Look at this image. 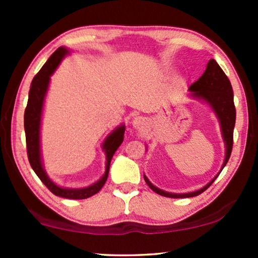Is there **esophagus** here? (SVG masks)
I'll use <instances>...</instances> for the list:
<instances>
[{
	"mask_svg": "<svg viewBox=\"0 0 258 258\" xmlns=\"http://www.w3.org/2000/svg\"><path fill=\"white\" fill-rule=\"evenodd\" d=\"M144 125H146V119H144L142 116H137V117L134 119V126H135L136 129H142Z\"/></svg>",
	"mask_w": 258,
	"mask_h": 258,
	"instance_id": "esophagus-1",
	"label": "esophagus"
}]
</instances>
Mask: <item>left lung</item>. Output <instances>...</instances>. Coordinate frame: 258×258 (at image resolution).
<instances>
[{"label": "left lung", "mask_w": 258, "mask_h": 258, "mask_svg": "<svg viewBox=\"0 0 258 258\" xmlns=\"http://www.w3.org/2000/svg\"><path fill=\"white\" fill-rule=\"evenodd\" d=\"M189 90L191 91L195 97H200L206 100L208 103L211 105V108L214 109L218 119H220L222 135H223L225 147H227L225 160L223 165H222V169H223L225 167V164L228 163L231 155L232 144H234V126L236 122L234 93H232L230 81H229L228 76L225 75L221 67L218 66V63L213 58L208 62L207 69L206 72L203 73V75L201 76L196 82H194L191 86H190ZM217 176L210 183H208L206 186H203L202 189L188 194H171L163 191V190L156 188V186L147 178L146 175H144L143 177L147 184L149 185V188L151 190H154V191L158 194V195L170 197V199H185V197L197 196L200 195V194H202L203 191H206V190L213 184L215 179L217 178Z\"/></svg>", "instance_id": "obj_1"}]
</instances>
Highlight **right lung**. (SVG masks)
Listing matches in <instances>:
<instances>
[{"instance_id": "1", "label": "right lung", "mask_w": 258, "mask_h": 258, "mask_svg": "<svg viewBox=\"0 0 258 258\" xmlns=\"http://www.w3.org/2000/svg\"><path fill=\"white\" fill-rule=\"evenodd\" d=\"M68 54V50L66 48L59 47L48 61L44 63L40 72L35 75L31 87L29 90V97H28L27 108L24 110V130H26V143H27V155L29 163L35 171V174L38 176V178L43 182V184L50 190L56 196L64 197L70 200H84L88 197L95 195L100 191L102 186L104 185L105 181L108 178L109 167H110L111 158L114 156L115 151L121 146L123 142V135H124V126H119L107 137V140L103 143V149L107 155V167H105V174L103 175L100 181L94 183L93 185L83 189H66L56 185L54 182L50 181L45 171L42 168L41 163V153H40V125H41V114L42 107H43V100L47 93L50 75L57 68L59 62L64 57V55Z\"/></svg>"}]
</instances>
